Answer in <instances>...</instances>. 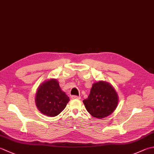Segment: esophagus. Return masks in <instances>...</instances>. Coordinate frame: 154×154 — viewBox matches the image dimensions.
Listing matches in <instances>:
<instances>
[{
  "label": "esophagus",
  "mask_w": 154,
  "mask_h": 154,
  "mask_svg": "<svg viewBox=\"0 0 154 154\" xmlns=\"http://www.w3.org/2000/svg\"><path fill=\"white\" fill-rule=\"evenodd\" d=\"M79 96H77V95H72L71 96V99H80Z\"/></svg>",
  "instance_id": "esophagus-1"
}]
</instances>
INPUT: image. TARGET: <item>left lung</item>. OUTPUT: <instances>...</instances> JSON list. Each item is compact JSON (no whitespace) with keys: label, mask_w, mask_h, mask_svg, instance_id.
Returning <instances> with one entry per match:
<instances>
[{"label":"left lung","mask_w":154,"mask_h":154,"mask_svg":"<svg viewBox=\"0 0 154 154\" xmlns=\"http://www.w3.org/2000/svg\"><path fill=\"white\" fill-rule=\"evenodd\" d=\"M83 102L93 117L102 119L116 110L119 97L112 85L106 81H99L93 84L88 97Z\"/></svg>","instance_id":"obj_1"}]
</instances>
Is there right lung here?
Instances as JSON below:
<instances>
[{
  "instance_id": "add662e5",
  "label": "right lung",
  "mask_w": 154,
  "mask_h": 154,
  "mask_svg": "<svg viewBox=\"0 0 154 154\" xmlns=\"http://www.w3.org/2000/svg\"><path fill=\"white\" fill-rule=\"evenodd\" d=\"M69 97L63 91L56 79H47L37 88L35 95V104L43 115L55 117L65 109Z\"/></svg>"
}]
</instances>
